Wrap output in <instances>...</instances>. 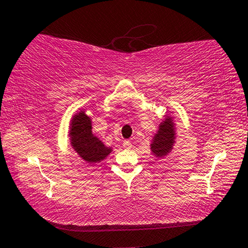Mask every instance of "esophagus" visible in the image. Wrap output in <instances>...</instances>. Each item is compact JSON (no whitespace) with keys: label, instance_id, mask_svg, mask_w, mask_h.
Returning a JSON list of instances; mask_svg holds the SVG:
<instances>
[{"label":"esophagus","instance_id":"1","mask_svg":"<svg viewBox=\"0 0 248 248\" xmlns=\"http://www.w3.org/2000/svg\"><path fill=\"white\" fill-rule=\"evenodd\" d=\"M123 147L125 148V149H130L132 147V144L129 140H124L123 142Z\"/></svg>","mask_w":248,"mask_h":248}]
</instances>
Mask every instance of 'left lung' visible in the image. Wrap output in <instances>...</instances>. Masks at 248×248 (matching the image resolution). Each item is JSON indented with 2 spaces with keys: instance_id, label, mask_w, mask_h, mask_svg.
Here are the masks:
<instances>
[{
  "instance_id": "1",
  "label": "left lung",
  "mask_w": 248,
  "mask_h": 248,
  "mask_svg": "<svg viewBox=\"0 0 248 248\" xmlns=\"http://www.w3.org/2000/svg\"><path fill=\"white\" fill-rule=\"evenodd\" d=\"M175 132H174V124L170 117H167L162 124H159L157 134L153 138L151 144V151L156 157H163L169 154L173 148Z\"/></svg>"
}]
</instances>
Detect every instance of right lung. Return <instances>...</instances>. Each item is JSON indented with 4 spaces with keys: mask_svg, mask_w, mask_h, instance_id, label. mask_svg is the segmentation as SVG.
Returning <instances> with one entry per match:
<instances>
[{
    "mask_svg": "<svg viewBox=\"0 0 248 248\" xmlns=\"http://www.w3.org/2000/svg\"><path fill=\"white\" fill-rule=\"evenodd\" d=\"M69 137L75 152L89 163H99L112 152L93 135L92 121L85 111H79L73 117Z\"/></svg>",
    "mask_w": 248,
    "mask_h": 248,
    "instance_id": "right-lung-1",
    "label": "right lung"
}]
</instances>
